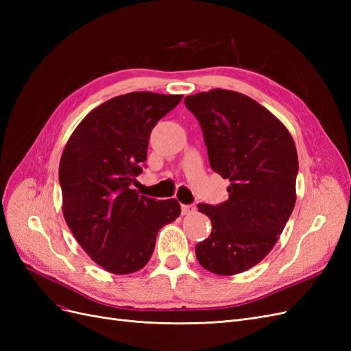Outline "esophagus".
<instances>
[{
  "label": "esophagus",
  "instance_id": "1",
  "mask_svg": "<svg viewBox=\"0 0 351 351\" xmlns=\"http://www.w3.org/2000/svg\"><path fill=\"white\" fill-rule=\"evenodd\" d=\"M195 210H196V206H195V205H182V214H183V215L193 214Z\"/></svg>",
  "mask_w": 351,
  "mask_h": 351
}]
</instances>
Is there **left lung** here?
Wrapping results in <instances>:
<instances>
[{
  "label": "left lung",
  "mask_w": 351,
  "mask_h": 351,
  "mask_svg": "<svg viewBox=\"0 0 351 351\" xmlns=\"http://www.w3.org/2000/svg\"><path fill=\"white\" fill-rule=\"evenodd\" d=\"M184 104L204 132L210 168L230 180L226 202L197 205L212 232L196 244V258L209 272L236 275L267 256L291 215L295 145L277 117L243 93L210 89Z\"/></svg>",
  "instance_id": "left-lung-1"
}]
</instances>
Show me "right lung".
<instances>
[{
    "mask_svg": "<svg viewBox=\"0 0 351 351\" xmlns=\"http://www.w3.org/2000/svg\"><path fill=\"white\" fill-rule=\"evenodd\" d=\"M183 95L130 92L92 110L60 161L62 214L74 239L111 274L149 262L158 231L182 212L176 199L142 196L132 184L143 169L155 124Z\"/></svg>",
    "mask_w": 351,
    "mask_h": 351,
    "instance_id": "obj_1",
    "label": "right lung"
}]
</instances>
